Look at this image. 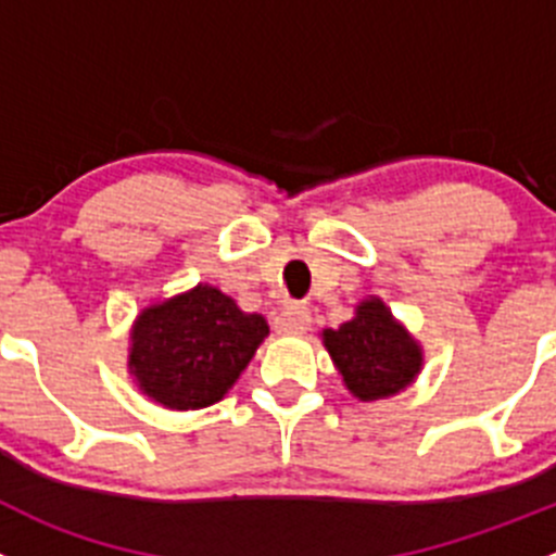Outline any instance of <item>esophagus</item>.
Listing matches in <instances>:
<instances>
[{"instance_id": "34e87169", "label": "esophagus", "mask_w": 556, "mask_h": 556, "mask_svg": "<svg viewBox=\"0 0 556 556\" xmlns=\"http://www.w3.org/2000/svg\"><path fill=\"white\" fill-rule=\"evenodd\" d=\"M309 323L312 315L304 306H288V309H282L274 317V326H277L279 333H304L309 328Z\"/></svg>"}]
</instances>
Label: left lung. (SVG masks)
Listing matches in <instances>:
<instances>
[{
    "instance_id": "left-lung-1",
    "label": "left lung",
    "mask_w": 556,
    "mask_h": 556,
    "mask_svg": "<svg viewBox=\"0 0 556 556\" xmlns=\"http://www.w3.org/2000/svg\"><path fill=\"white\" fill-rule=\"evenodd\" d=\"M333 364L350 391L364 402L393 396L418 369L421 350L393 323L382 301L369 299L355 309L353 320L323 333Z\"/></svg>"
}]
</instances>
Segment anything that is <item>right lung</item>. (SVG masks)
<instances>
[{"instance_id": "add662e5", "label": "right lung", "mask_w": 556, "mask_h": 556, "mask_svg": "<svg viewBox=\"0 0 556 556\" xmlns=\"http://www.w3.org/2000/svg\"><path fill=\"white\" fill-rule=\"evenodd\" d=\"M266 333L261 315H247L217 288L198 285L143 309L132 331L129 369L154 402L201 409L228 393Z\"/></svg>"}]
</instances>
